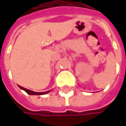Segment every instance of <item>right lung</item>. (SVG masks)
<instances>
[{
    "label": "right lung",
    "mask_w": 126,
    "mask_h": 126,
    "mask_svg": "<svg viewBox=\"0 0 126 126\" xmlns=\"http://www.w3.org/2000/svg\"><path fill=\"white\" fill-rule=\"evenodd\" d=\"M19 87L21 88V89L24 90L27 93H28L29 94H38V95H41V94H47V93H48L50 90H48V91H46V92H43V93H36V92H33V91H32V90H28L27 88H23L22 86H19Z\"/></svg>",
    "instance_id": "obj_1"
}]
</instances>
